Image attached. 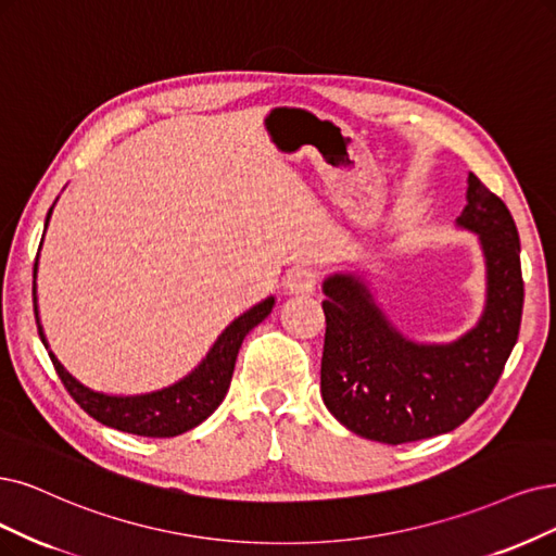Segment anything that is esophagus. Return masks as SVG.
Instances as JSON below:
<instances>
[{"mask_svg": "<svg viewBox=\"0 0 556 556\" xmlns=\"http://www.w3.org/2000/svg\"><path fill=\"white\" fill-rule=\"evenodd\" d=\"M318 286V275L312 267H298L286 279V291L293 295H312Z\"/></svg>", "mask_w": 556, "mask_h": 556, "instance_id": "34e87169", "label": "esophagus"}]
</instances>
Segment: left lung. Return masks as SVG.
Masks as SVG:
<instances>
[{"instance_id": "1", "label": "left lung", "mask_w": 556, "mask_h": 556, "mask_svg": "<svg viewBox=\"0 0 556 556\" xmlns=\"http://www.w3.org/2000/svg\"><path fill=\"white\" fill-rule=\"evenodd\" d=\"M458 226L479 233L485 256V309L451 343H417L387 320L357 275L323 283L325 345L320 394L355 435L382 444L448 433L495 389L518 341L525 281L520 236L506 203L469 174Z\"/></svg>"}]
</instances>
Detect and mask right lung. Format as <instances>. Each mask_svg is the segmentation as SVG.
I'll return each instance as SVG.
<instances>
[{
  "instance_id": "obj_1",
  "label": "right lung",
  "mask_w": 556,
  "mask_h": 556,
  "mask_svg": "<svg viewBox=\"0 0 556 556\" xmlns=\"http://www.w3.org/2000/svg\"><path fill=\"white\" fill-rule=\"evenodd\" d=\"M52 208L46 217V229H48ZM36 270H38V258L34 263V314L38 325V337L48 348L43 327H40V320H38ZM273 306H275V298H267L256 306H252L250 312L238 316L219 334V339L211 348V353L205 355V359L190 376H185L176 384L164 387L160 392H151V394H139V396L98 394L93 389L79 384L66 368L59 364V359L52 353L48 355L54 364L56 376L61 378V382H64L66 392L96 421L123 430V433H132L141 438H174L185 433V430L199 426L215 413L217 405L224 401L226 392H229L242 339L250 334V330H254L261 320L267 318V314L273 312Z\"/></svg>"
}]
</instances>
